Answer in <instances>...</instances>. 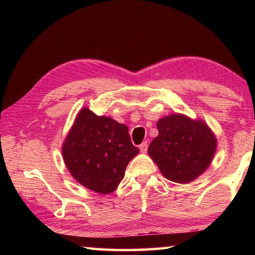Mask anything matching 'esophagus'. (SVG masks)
<instances>
[{"label": "esophagus", "mask_w": 255, "mask_h": 255, "mask_svg": "<svg viewBox=\"0 0 255 255\" xmlns=\"http://www.w3.org/2000/svg\"><path fill=\"white\" fill-rule=\"evenodd\" d=\"M147 147H148L147 143H146V141H144L143 144L139 145V150H140L141 153H146V152H147Z\"/></svg>", "instance_id": "1"}]
</instances>
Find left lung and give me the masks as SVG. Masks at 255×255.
I'll list each match as a JSON object with an SVG mask.
<instances>
[{"label":"left lung","mask_w":255,"mask_h":255,"mask_svg":"<svg viewBox=\"0 0 255 255\" xmlns=\"http://www.w3.org/2000/svg\"><path fill=\"white\" fill-rule=\"evenodd\" d=\"M156 126L158 135L148 146V155L167 180L185 184L208 169L217 138L204 120L172 114Z\"/></svg>","instance_id":"8db88e82"}]
</instances>
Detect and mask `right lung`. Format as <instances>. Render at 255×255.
<instances>
[{
	"label": "right lung",
	"instance_id": "obj_1",
	"mask_svg": "<svg viewBox=\"0 0 255 255\" xmlns=\"http://www.w3.org/2000/svg\"><path fill=\"white\" fill-rule=\"evenodd\" d=\"M64 163L77 182L100 195L116 191L128 163L139 153L128 127L83 107L62 146Z\"/></svg>",
	"mask_w": 255,
	"mask_h": 255
}]
</instances>
